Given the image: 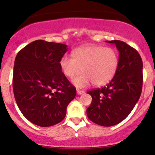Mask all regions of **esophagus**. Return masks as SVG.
I'll return each instance as SVG.
<instances>
[{
	"instance_id": "esophagus-1",
	"label": "esophagus",
	"mask_w": 155,
	"mask_h": 155,
	"mask_svg": "<svg viewBox=\"0 0 155 155\" xmlns=\"http://www.w3.org/2000/svg\"><path fill=\"white\" fill-rule=\"evenodd\" d=\"M85 93V91H82V90H79V89H78L77 90V94L79 95H80V94H84Z\"/></svg>"
}]
</instances>
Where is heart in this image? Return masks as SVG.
I'll list each match as a JSON object with an SVG mask.
<instances>
[{
    "instance_id": "b5f03b06",
    "label": "heart",
    "mask_w": 155,
    "mask_h": 155,
    "mask_svg": "<svg viewBox=\"0 0 155 155\" xmlns=\"http://www.w3.org/2000/svg\"><path fill=\"white\" fill-rule=\"evenodd\" d=\"M72 55H64L60 67L63 74L70 79L83 71L73 80L77 87H85L91 82L96 86L106 85L113 78L118 68V53L112 48L82 46L73 50Z\"/></svg>"
}]
</instances>
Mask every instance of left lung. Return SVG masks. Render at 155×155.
Here are the masks:
<instances>
[{
	"instance_id": "8db88e82",
	"label": "left lung",
	"mask_w": 155,
	"mask_h": 155,
	"mask_svg": "<svg viewBox=\"0 0 155 155\" xmlns=\"http://www.w3.org/2000/svg\"><path fill=\"white\" fill-rule=\"evenodd\" d=\"M119 51L116 73L109 84L87 91L92 102L87 109V118L97 124L110 127L128 116L141 95L143 61L138 51L126 43L111 40Z\"/></svg>"
}]
</instances>
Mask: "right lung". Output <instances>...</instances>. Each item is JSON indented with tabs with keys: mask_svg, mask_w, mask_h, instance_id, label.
I'll list each match as a JSON object with an SVG mask.
<instances>
[{
	"mask_svg": "<svg viewBox=\"0 0 155 155\" xmlns=\"http://www.w3.org/2000/svg\"><path fill=\"white\" fill-rule=\"evenodd\" d=\"M68 48L65 44L38 40L15 57L12 77L15 101L23 115L36 125L50 127L61 122L76 97V87L60 67Z\"/></svg>",
	"mask_w": 155,
	"mask_h": 155,
	"instance_id": "obj_1",
	"label": "right lung"
}]
</instances>
